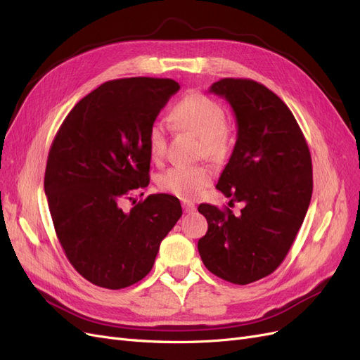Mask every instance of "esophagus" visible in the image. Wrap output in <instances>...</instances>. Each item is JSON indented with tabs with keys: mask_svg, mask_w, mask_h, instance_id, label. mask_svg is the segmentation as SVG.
Instances as JSON below:
<instances>
[{
	"mask_svg": "<svg viewBox=\"0 0 360 360\" xmlns=\"http://www.w3.org/2000/svg\"><path fill=\"white\" fill-rule=\"evenodd\" d=\"M183 210L184 213H193L195 212V204L189 201H183Z\"/></svg>",
	"mask_w": 360,
	"mask_h": 360,
	"instance_id": "34e87169",
	"label": "esophagus"
}]
</instances>
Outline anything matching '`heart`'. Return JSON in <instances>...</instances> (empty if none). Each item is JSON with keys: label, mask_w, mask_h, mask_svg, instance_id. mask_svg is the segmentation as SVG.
<instances>
[{"label": "heart", "mask_w": 360, "mask_h": 360, "mask_svg": "<svg viewBox=\"0 0 360 360\" xmlns=\"http://www.w3.org/2000/svg\"><path fill=\"white\" fill-rule=\"evenodd\" d=\"M171 122L174 127L188 130L200 138V153L205 158L221 160L228 153L230 139L226 132V115L224 108L210 97L200 93L184 96L172 108ZM147 147L155 160L165 155L167 130L162 123L155 122L148 127ZM212 179L213 174L205 165H177L162 172L158 184L163 192L184 201H192L210 186Z\"/></svg>", "instance_id": "heart-1"}]
</instances>
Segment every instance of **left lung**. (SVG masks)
<instances>
[{
	"instance_id": "left-lung-1",
	"label": "left lung",
	"mask_w": 360,
	"mask_h": 360,
	"mask_svg": "<svg viewBox=\"0 0 360 360\" xmlns=\"http://www.w3.org/2000/svg\"><path fill=\"white\" fill-rule=\"evenodd\" d=\"M210 93L231 105L237 141L216 188L240 214L201 204L209 230L198 240L213 275L246 285L284 261L308 212L312 162L307 141L288 106L263 84L224 78Z\"/></svg>"
}]
</instances>
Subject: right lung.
<instances>
[{
    "label": "right lung",
    "mask_w": 360,
    "mask_h": 360,
    "mask_svg": "<svg viewBox=\"0 0 360 360\" xmlns=\"http://www.w3.org/2000/svg\"><path fill=\"white\" fill-rule=\"evenodd\" d=\"M179 89L163 78L108 81L75 105L53 138L45 172L52 222L70 264L97 287L147 276L183 213L168 193L124 209L148 186V127Z\"/></svg>",
    "instance_id": "obj_1"
}]
</instances>
